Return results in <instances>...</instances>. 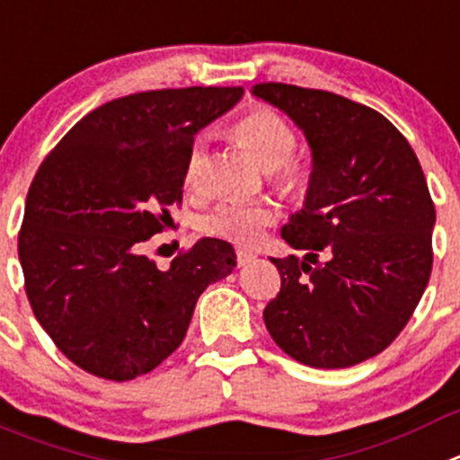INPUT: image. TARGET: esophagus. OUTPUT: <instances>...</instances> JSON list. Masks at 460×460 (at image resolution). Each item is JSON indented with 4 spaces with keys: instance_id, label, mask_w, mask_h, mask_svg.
Wrapping results in <instances>:
<instances>
[{
    "instance_id": "obj_1",
    "label": "esophagus",
    "mask_w": 460,
    "mask_h": 460,
    "mask_svg": "<svg viewBox=\"0 0 460 460\" xmlns=\"http://www.w3.org/2000/svg\"><path fill=\"white\" fill-rule=\"evenodd\" d=\"M255 260V255L248 251H237V267H246L248 262H252Z\"/></svg>"
}]
</instances>
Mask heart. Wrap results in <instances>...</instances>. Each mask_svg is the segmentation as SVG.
I'll list each match as a JSON object with an SVG mask.
<instances>
[{"label":"heart","mask_w":460,"mask_h":460,"mask_svg":"<svg viewBox=\"0 0 460 460\" xmlns=\"http://www.w3.org/2000/svg\"><path fill=\"white\" fill-rule=\"evenodd\" d=\"M233 134L251 150V155L269 171V180L278 191L301 196L310 184L305 164L294 159L296 132L292 125L269 107H255L237 118ZM205 162V137H196L184 159V182L196 189L200 184ZM278 221V208L271 200H223L202 217L205 234L226 239L237 246H255L264 230Z\"/></svg>","instance_id":"heart-1"}]
</instances>
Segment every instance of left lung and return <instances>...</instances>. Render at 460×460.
<instances>
[{
    "label": "left lung",
    "instance_id": "left-lung-1",
    "mask_svg": "<svg viewBox=\"0 0 460 460\" xmlns=\"http://www.w3.org/2000/svg\"><path fill=\"white\" fill-rule=\"evenodd\" d=\"M313 147L305 208L282 239L305 258H271L280 292L264 307L273 342L307 367L342 369L397 340L433 267L436 208L411 143L385 116L317 88L264 82Z\"/></svg>",
    "mask_w": 460,
    "mask_h": 460
}]
</instances>
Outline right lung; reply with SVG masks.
<instances>
[{
    "instance_id": "obj_1",
    "label": "right lung",
    "mask_w": 460,
    "mask_h": 460,
    "mask_svg": "<svg viewBox=\"0 0 460 460\" xmlns=\"http://www.w3.org/2000/svg\"><path fill=\"white\" fill-rule=\"evenodd\" d=\"M242 86L143 91L79 120L43 159L18 234L38 323L84 372L132 381L182 344L198 296L233 271L234 248L205 237L166 271L141 252L182 202L193 137Z\"/></svg>"
}]
</instances>
